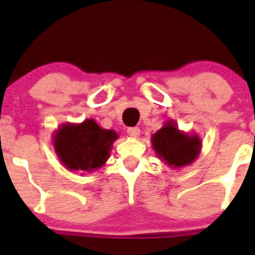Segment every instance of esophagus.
I'll return each instance as SVG.
<instances>
[{
  "mask_svg": "<svg viewBox=\"0 0 255 255\" xmlns=\"http://www.w3.org/2000/svg\"><path fill=\"white\" fill-rule=\"evenodd\" d=\"M128 134H129L131 138H138L139 135H140V130H139V128H129V129H128Z\"/></svg>",
  "mask_w": 255,
  "mask_h": 255,
  "instance_id": "34e87169",
  "label": "esophagus"
}]
</instances>
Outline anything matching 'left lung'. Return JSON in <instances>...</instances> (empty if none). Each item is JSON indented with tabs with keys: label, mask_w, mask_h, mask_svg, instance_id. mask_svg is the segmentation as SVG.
<instances>
[{
	"label": "left lung",
	"mask_w": 255,
	"mask_h": 255,
	"mask_svg": "<svg viewBox=\"0 0 255 255\" xmlns=\"http://www.w3.org/2000/svg\"><path fill=\"white\" fill-rule=\"evenodd\" d=\"M150 141L157 157L172 168H181L193 163L202 150L199 135L182 131L173 120L166 121L152 135Z\"/></svg>",
	"instance_id": "1"
}]
</instances>
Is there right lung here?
<instances>
[{"mask_svg":"<svg viewBox=\"0 0 255 255\" xmlns=\"http://www.w3.org/2000/svg\"><path fill=\"white\" fill-rule=\"evenodd\" d=\"M117 138L115 130L103 129L93 119H87L80 124H62L53 132L52 143L61 163L83 175L105 166Z\"/></svg>","mask_w":255,"mask_h":255,"instance_id":"right-lung-1","label":"right lung"}]
</instances>
